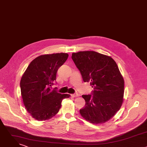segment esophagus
Instances as JSON below:
<instances>
[{"label":"esophagus","mask_w":147,"mask_h":147,"mask_svg":"<svg viewBox=\"0 0 147 147\" xmlns=\"http://www.w3.org/2000/svg\"><path fill=\"white\" fill-rule=\"evenodd\" d=\"M80 95L78 94V93H76V94H71V96L72 97H77V96H78Z\"/></svg>","instance_id":"obj_1"}]
</instances>
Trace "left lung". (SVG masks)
Masks as SVG:
<instances>
[{
    "label": "left lung",
    "instance_id": "8db88e82",
    "mask_svg": "<svg viewBox=\"0 0 147 147\" xmlns=\"http://www.w3.org/2000/svg\"><path fill=\"white\" fill-rule=\"evenodd\" d=\"M71 58L84 82H90L94 91L82 95L86 104L81 115L94 124L110 120L120 109L123 100L124 80L115 61L110 56L94 51L73 53Z\"/></svg>",
    "mask_w": 147,
    "mask_h": 147
}]
</instances>
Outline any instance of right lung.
Segmentation results:
<instances>
[{"label": "right lung", "mask_w": 147, "mask_h": 147, "mask_svg": "<svg viewBox=\"0 0 147 147\" xmlns=\"http://www.w3.org/2000/svg\"><path fill=\"white\" fill-rule=\"evenodd\" d=\"M69 56L60 53L41 55L28 65L20 81L21 94L27 111L38 120H46L59 112L61 101L70 96L57 92L52 86L59 68Z\"/></svg>", "instance_id": "1"}]
</instances>
